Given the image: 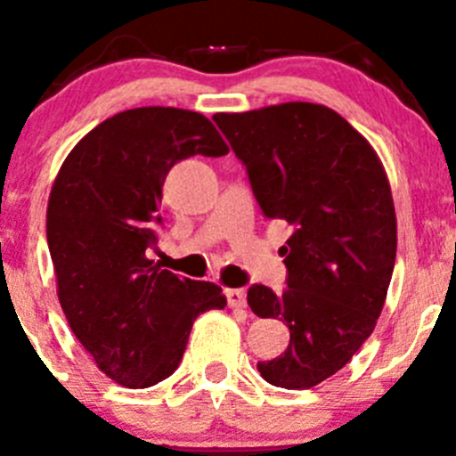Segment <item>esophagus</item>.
Instances as JSON below:
<instances>
[{
    "label": "esophagus",
    "mask_w": 456,
    "mask_h": 456,
    "mask_svg": "<svg viewBox=\"0 0 456 456\" xmlns=\"http://www.w3.org/2000/svg\"><path fill=\"white\" fill-rule=\"evenodd\" d=\"M224 296H227V305L232 309H245L247 306V293L242 289H224Z\"/></svg>",
    "instance_id": "1"
}]
</instances>
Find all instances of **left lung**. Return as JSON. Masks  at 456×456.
<instances>
[{
  "instance_id": "1",
  "label": "left lung",
  "mask_w": 456,
  "mask_h": 456,
  "mask_svg": "<svg viewBox=\"0 0 456 456\" xmlns=\"http://www.w3.org/2000/svg\"><path fill=\"white\" fill-rule=\"evenodd\" d=\"M245 165L265 218L293 227L287 289L247 293L257 317L287 322L291 342L257 370L280 388H311L351 362L384 309L397 254L388 178L370 142L330 108L269 105L216 114Z\"/></svg>"
}]
</instances>
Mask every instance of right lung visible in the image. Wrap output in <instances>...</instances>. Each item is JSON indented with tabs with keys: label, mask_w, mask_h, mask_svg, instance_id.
<instances>
[{
	"label": "right lung",
	"mask_w": 456,
	"mask_h": 456,
	"mask_svg": "<svg viewBox=\"0 0 456 456\" xmlns=\"http://www.w3.org/2000/svg\"><path fill=\"white\" fill-rule=\"evenodd\" d=\"M227 151L199 112L136 108L87 132L59 169L45 220L59 302L96 366L126 388L172 375L196 317L227 306L218 284L178 278L147 257L169 169Z\"/></svg>",
	"instance_id": "obj_1"
}]
</instances>
